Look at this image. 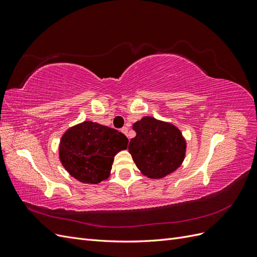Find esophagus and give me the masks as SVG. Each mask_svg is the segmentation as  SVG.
Returning <instances> with one entry per match:
<instances>
[{
	"mask_svg": "<svg viewBox=\"0 0 257 257\" xmlns=\"http://www.w3.org/2000/svg\"><path fill=\"white\" fill-rule=\"evenodd\" d=\"M127 131H128V128L127 127H122L121 128V132L123 134H125V135H127Z\"/></svg>",
	"mask_w": 257,
	"mask_h": 257,
	"instance_id": "obj_1",
	"label": "esophagus"
}]
</instances>
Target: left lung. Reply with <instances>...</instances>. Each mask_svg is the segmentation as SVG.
Returning a JSON list of instances; mask_svg holds the SVG:
<instances>
[{
  "mask_svg": "<svg viewBox=\"0 0 257 257\" xmlns=\"http://www.w3.org/2000/svg\"><path fill=\"white\" fill-rule=\"evenodd\" d=\"M136 136L128 152L137 168L150 179L164 178L182 165L186 141L173 123L146 115L133 124Z\"/></svg>",
  "mask_w": 257,
  "mask_h": 257,
  "instance_id": "obj_1",
  "label": "left lung"
}]
</instances>
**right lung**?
Masks as SVG:
<instances>
[{
  "instance_id": "right-lung-1",
  "label": "right lung",
  "mask_w": 257,
  "mask_h": 257,
  "mask_svg": "<svg viewBox=\"0 0 257 257\" xmlns=\"http://www.w3.org/2000/svg\"><path fill=\"white\" fill-rule=\"evenodd\" d=\"M126 136L109 126L83 121L67 128L59 144L66 172L82 183L97 184L110 176L116 153L127 149Z\"/></svg>"
}]
</instances>
